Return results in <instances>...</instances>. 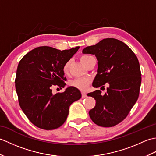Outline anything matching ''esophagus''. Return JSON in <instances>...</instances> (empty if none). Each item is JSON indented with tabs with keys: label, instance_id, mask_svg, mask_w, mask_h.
<instances>
[{
	"label": "esophagus",
	"instance_id": "34e87169",
	"mask_svg": "<svg viewBox=\"0 0 156 156\" xmlns=\"http://www.w3.org/2000/svg\"><path fill=\"white\" fill-rule=\"evenodd\" d=\"M82 98L87 97V93H86V92H82Z\"/></svg>",
	"mask_w": 156,
	"mask_h": 156
}]
</instances>
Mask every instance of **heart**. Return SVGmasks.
Masks as SVG:
<instances>
[{"label":"heart","mask_w":156,"mask_h":156,"mask_svg":"<svg viewBox=\"0 0 156 156\" xmlns=\"http://www.w3.org/2000/svg\"><path fill=\"white\" fill-rule=\"evenodd\" d=\"M90 57H92V56L87 55H82L80 58V61L82 62V64L85 66V64H87L88 59ZM69 64H70V62L68 61L66 63L64 67H63V72H64L65 74H68L69 72ZM89 83H90V80L87 78H77L71 81H69V84L70 87L76 88L80 90H84L87 88Z\"/></svg>","instance_id":"obj_1"}]
</instances>
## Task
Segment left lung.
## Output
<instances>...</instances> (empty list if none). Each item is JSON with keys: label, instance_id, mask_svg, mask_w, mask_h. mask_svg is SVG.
<instances>
[{"label": "left lung", "instance_id": "8db88e82", "mask_svg": "<svg viewBox=\"0 0 156 156\" xmlns=\"http://www.w3.org/2000/svg\"><path fill=\"white\" fill-rule=\"evenodd\" d=\"M82 53L95 55L98 60L97 74L92 86L109 85L104 95L98 90L87 94L96 100L89 115L95 124L113 127L125 119L137 101L141 82L138 59L125 43L114 38L88 46Z\"/></svg>", "mask_w": 156, "mask_h": 156}]
</instances>
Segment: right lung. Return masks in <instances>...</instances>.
Returning a JSON list of instances; mask_svg holds the SVG:
<instances>
[{
	"instance_id": "obj_1",
	"label": "right lung",
	"mask_w": 156,
	"mask_h": 156,
	"mask_svg": "<svg viewBox=\"0 0 156 156\" xmlns=\"http://www.w3.org/2000/svg\"><path fill=\"white\" fill-rule=\"evenodd\" d=\"M79 48L61 51L41 46L19 62L15 78L19 105L36 127L45 130L59 127L68 117L69 106L81 98L80 91L72 87L55 94L51 90L54 86L65 87L63 67Z\"/></svg>"
}]
</instances>
